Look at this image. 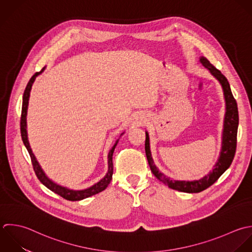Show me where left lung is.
I'll list each match as a JSON object with an SVG mask.
<instances>
[{"label":"left lung","mask_w":252,"mask_h":252,"mask_svg":"<svg viewBox=\"0 0 252 252\" xmlns=\"http://www.w3.org/2000/svg\"><path fill=\"white\" fill-rule=\"evenodd\" d=\"M201 63L207 67L210 72L218 78L220 83L222 84L224 95L226 99V116L224 123V131H223V142H222V151L218 163L215 166V169L206 177L199 181L193 182H181V181H173L170 178H167L164 174L159 172L157 167L154 165V162L151 157V152L149 148V136L146 132L145 139V153L147 157V161L151 172L153 175L164 185L168 186L170 189L188 192V193H197L200 192L209 187H211L220 177L221 175L231 166L237 149V134H238V126H239V111L237 101L233 96L230 83L226 76L216 68L206 58L202 57L200 59Z\"/></svg>","instance_id":"1"}]
</instances>
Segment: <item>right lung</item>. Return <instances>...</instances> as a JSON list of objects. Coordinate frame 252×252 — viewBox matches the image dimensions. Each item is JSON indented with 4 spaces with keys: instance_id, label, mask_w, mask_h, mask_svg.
I'll list each match as a JSON object with an SVG mask.
<instances>
[{
    "instance_id": "obj_1",
    "label": "right lung",
    "mask_w": 252,
    "mask_h": 252,
    "mask_svg": "<svg viewBox=\"0 0 252 252\" xmlns=\"http://www.w3.org/2000/svg\"><path fill=\"white\" fill-rule=\"evenodd\" d=\"M44 69V68H43ZM42 70H40L39 72H36L31 78L30 80L28 81L26 87H25V90H24V93H23V99H22V108H21V117H20V133H21V138H22V141L30 155V158H31V163H32V166H33V170L38 178V180L46 187L48 188L50 190H52L53 192L57 193L58 195L62 196L63 198L66 199V200H69V201H77V200H81V199H84V198H87L89 196H92L94 194H97L101 191H103L104 189H106V188L109 186V184L111 183L112 181V176H113V171H114V167H113V153H114V150H115V147L118 143V141L115 143V145L112 147V149L110 150L109 152V155H108V164H109V170H108V173L107 175L104 177V179H102L99 183L95 184L94 186H92L91 188L89 189H86L84 190H70V189H67L65 188H63L59 185H56L54 184L52 181H50L46 176L45 174L43 173V171L41 170L38 162L36 161L32 151H31V148L29 146V142L27 140V131H26V115H27V107H28V100H29V94H30V90H31V87H32V84L35 80V77L41 73ZM123 134V133H122Z\"/></svg>"
}]
</instances>
